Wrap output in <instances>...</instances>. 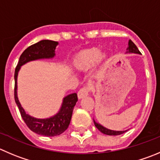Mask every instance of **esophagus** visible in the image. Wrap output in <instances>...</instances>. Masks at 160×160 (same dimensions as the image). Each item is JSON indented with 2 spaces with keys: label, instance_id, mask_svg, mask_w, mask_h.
<instances>
[{
  "label": "esophagus",
  "instance_id": "esophagus-1",
  "mask_svg": "<svg viewBox=\"0 0 160 160\" xmlns=\"http://www.w3.org/2000/svg\"><path fill=\"white\" fill-rule=\"evenodd\" d=\"M89 91H90V87L89 86H84V87L82 88L78 92V99H82L84 97H87L89 95Z\"/></svg>",
  "mask_w": 160,
  "mask_h": 160
}]
</instances>
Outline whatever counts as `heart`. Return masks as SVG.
Returning a JSON list of instances; mask_svg holds the SVG:
<instances>
[{"label": "heart", "mask_w": 160, "mask_h": 160, "mask_svg": "<svg viewBox=\"0 0 160 160\" xmlns=\"http://www.w3.org/2000/svg\"><path fill=\"white\" fill-rule=\"evenodd\" d=\"M104 60L106 56L101 55V51L99 48L92 47L81 51L73 59L72 65L76 70L86 71L93 67L100 60Z\"/></svg>", "instance_id": "1"}]
</instances>
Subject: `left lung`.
I'll return each instance as SVG.
<instances>
[{"label": "left lung", "mask_w": 160, "mask_h": 160, "mask_svg": "<svg viewBox=\"0 0 160 160\" xmlns=\"http://www.w3.org/2000/svg\"><path fill=\"white\" fill-rule=\"evenodd\" d=\"M128 48H127V52L129 53H138V54H141L140 52L139 49L138 48V47L136 46L134 43L132 42L131 40L129 41V44H128ZM94 122V125H95V127L100 130L101 133H104V134L107 135H111V136H116V135H120L122 133H124L125 132H127V130H123V131H116V130H109V129L105 128L104 127H103L102 125H100V123H97L95 120H93Z\"/></svg>", "instance_id": "1"}]
</instances>
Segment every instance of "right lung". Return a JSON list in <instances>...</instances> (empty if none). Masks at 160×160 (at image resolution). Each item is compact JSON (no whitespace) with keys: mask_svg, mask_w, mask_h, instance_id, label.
Instances as JSON below:
<instances>
[{"mask_svg":"<svg viewBox=\"0 0 160 160\" xmlns=\"http://www.w3.org/2000/svg\"><path fill=\"white\" fill-rule=\"evenodd\" d=\"M58 42L51 40H42L29 46L19 57L15 70V100L20 112L21 116L27 127L34 133L46 137H55L61 134L68 129L71 122L74 107L78 101L77 93H71L63 99L61 108L58 113L50 118H37L26 113L17 97V77L20 68L25 63L41 59H51L56 55L55 49Z\"/></svg>","mask_w":160,"mask_h":160,"instance_id":"right-lung-1","label":"right lung"}]
</instances>
